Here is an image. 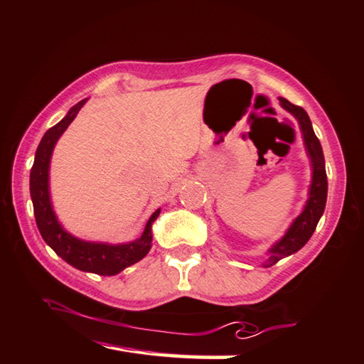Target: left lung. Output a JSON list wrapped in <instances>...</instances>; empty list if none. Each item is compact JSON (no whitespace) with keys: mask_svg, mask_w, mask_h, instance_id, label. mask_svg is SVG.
I'll list each match as a JSON object with an SVG mask.
<instances>
[{"mask_svg":"<svg viewBox=\"0 0 364 364\" xmlns=\"http://www.w3.org/2000/svg\"><path fill=\"white\" fill-rule=\"evenodd\" d=\"M280 105L287 111H289L301 125L304 141H306V148L310 161H312V184H310V193L309 200L304 207L302 213L296 218L291 228L288 229V232L283 235L280 242H277L275 245L270 248V256L267 262L264 264L266 267L274 266L275 262H279L283 257L296 253L297 250H301L312 237L314 230L318 224L320 218L325 211L326 205V196H328V180H326V168H325V157H323V149L320 140L316 138L315 132L312 129V122L307 116L306 111L301 107L289 103L287 98L280 97Z\"/></svg>","mask_w":364,"mask_h":364,"instance_id":"8db88e82","label":"left lung"}]
</instances>
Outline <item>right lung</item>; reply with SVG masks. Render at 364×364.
Wrapping results in <instances>:
<instances>
[{"mask_svg": "<svg viewBox=\"0 0 364 364\" xmlns=\"http://www.w3.org/2000/svg\"><path fill=\"white\" fill-rule=\"evenodd\" d=\"M84 103L85 100L76 103L60 122L46 132L41 143H39L35 154V162H33L30 171V194L33 200V210H35L39 234L63 261H67L73 267L84 270V272L116 275L148 255V251L151 250V242H153L151 226H153L156 218L159 216L161 208L151 215L140 239L130 243H122V245H108V243L79 240L60 226L54 210H52L49 197L50 156L57 140L67 130L68 125L75 121L77 111L82 108Z\"/></svg>", "mask_w": 364, "mask_h": 364, "instance_id": "add662e5", "label": "right lung"}]
</instances>
